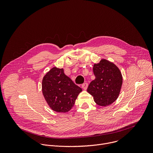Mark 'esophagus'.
I'll return each instance as SVG.
<instances>
[{"label":"esophagus","instance_id":"esophagus-1","mask_svg":"<svg viewBox=\"0 0 153 153\" xmlns=\"http://www.w3.org/2000/svg\"><path fill=\"white\" fill-rule=\"evenodd\" d=\"M88 83H84L83 84H82V88L83 89V90H86L87 89V88H88Z\"/></svg>","mask_w":153,"mask_h":153}]
</instances>
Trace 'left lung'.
Returning a JSON list of instances; mask_svg holds the SVG:
<instances>
[{
	"mask_svg": "<svg viewBox=\"0 0 153 153\" xmlns=\"http://www.w3.org/2000/svg\"><path fill=\"white\" fill-rule=\"evenodd\" d=\"M96 79L90 83L87 91L100 106L111 105L117 99L122 85V74L115 64L105 59L93 66Z\"/></svg>",
	"mask_w": 153,
	"mask_h": 153,
	"instance_id": "left-lung-1",
	"label": "left lung"
}]
</instances>
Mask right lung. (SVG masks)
Segmentation results:
<instances>
[{
    "mask_svg": "<svg viewBox=\"0 0 153 153\" xmlns=\"http://www.w3.org/2000/svg\"><path fill=\"white\" fill-rule=\"evenodd\" d=\"M42 93L53 110L66 113L73 107L82 88L64 74L63 68L54 67L43 77Z\"/></svg>",
    "mask_w": 153,
    "mask_h": 153,
    "instance_id": "1",
    "label": "right lung"
}]
</instances>
